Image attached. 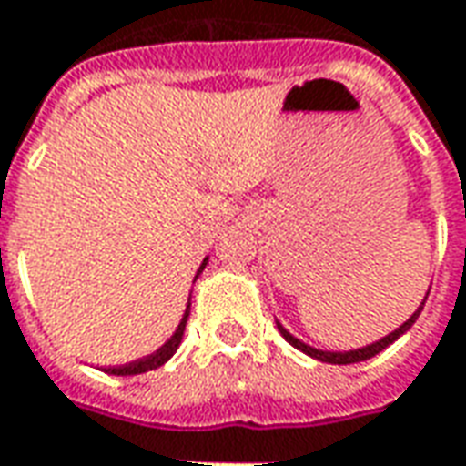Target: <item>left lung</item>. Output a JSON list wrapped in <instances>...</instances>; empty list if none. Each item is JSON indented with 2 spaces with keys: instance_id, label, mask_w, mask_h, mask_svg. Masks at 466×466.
I'll list each match as a JSON object with an SVG mask.
<instances>
[{
  "instance_id": "obj_1",
  "label": "left lung",
  "mask_w": 466,
  "mask_h": 466,
  "mask_svg": "<svg viewBox=\"0 0 466 466\" xmlns=\"http://www.w3.org/2000/svg\"><path fill=\"white\" fill-rule=\"evenodd\" d=\"M426 295H429V292H426ZM424 302H426V298H424V300H421V305L416 308L414 315H411V318H409V320H406V323H403V325H399V328H396L393 333H389V335H386V338H380V340H376V343H370V346L356 348V350H343V353H340V350H320V348L308 346V343H302L300 338H295V335L289 333L288 328L279 323V320H275V323H278L279 335H282V338L288 340L289 346L298 348V350H302L305 356L315 358V360H320V363H333V366H350V363H360V360H369V358L379 356L383 348H389L393 343V340H399V338H401V335L406 333V330H411V325L416 323L419 312L424 310Z\"/></svg>"
}]
</instances>
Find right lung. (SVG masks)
I'll use <instances>...</instances> for the list:
<instances>
[{"label":"right lung","mask_w":466,"mask_h":466,"mask_svg":"<svg viewBox=\"0 0 466 466\" xmlns=\"http://www.w3.org/2000/svg\"><path fill=\"white\" fill-rule=\"evenodd\" d=\"M207 262H209V257H204V262H201L199 269H197V278L204 272ZM197 278H194V282H197ZM188 312H191V298H188L187 310H184V315H181V320H178V328L174 330V335H171V338H168V340H166L164 346L158 348L156 353L141 358V360H133V363H128V366H120V369H106V373H110V376H138V373H146V370H154L158 369V366H164L166 360L174 356V353L178 350V346H181V338H184V330H187Z\"/></svg>","instance_id":"right-lung-1"}]
</instances>
